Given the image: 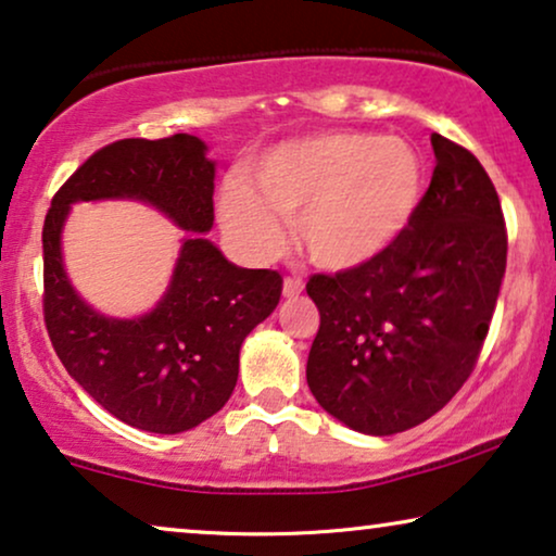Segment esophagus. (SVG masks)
<instances>
[{
    "label": "esophagus",
    "instance_id": "1",
    "mask_svg": "<svg viewBox=\"0 0 556 556\" xmlns=\"http://www.w3.org/2000/svg\"><path fill=\"white\" fill-rule=\"evenodd\" d=\"M303 293V283L299 278H286L283 280V299H299Z\"/></svg>",
    "mask_w": 556,
    "mask_h": 556
}]
</instances>
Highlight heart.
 Wrapping results in <instances>:
<instances>
[{
  "mask_svg": "<svg viewBox=\"0 0 556 556\" xmlns=\"http://www.w3.org/2000/svg\"><path fill=\"white\" fill-rule=\"evenodd\" d=\"M250 187L219 192V217L240 250L268 261L286 245L283 219L316 268L356 270L377 261L413 223L425 162L400 136L318 131L276 143L248 166Z\"/></svg>",
  "mask_w": 556,
  "mask_h": 556,
  "instance_id": "heart-1",
  "label": "heart"
}]
</instances>
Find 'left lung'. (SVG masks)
I'll return each instance as SVG.
<instances>
[{
  "instance_id": "8db88e82",
  "label": "left lung",
  "mask_w": 556,
  "mask_h": 556,
  "mask_svg": "<svg viewBox=\"0 0 556 556\" xmlns=\"http://www.w3.org/2000/svg\"><path fill=\"white\" fill-rule=\"evenodd\" d=\"M430 141L435 172L394 245L306 286L321 316L308 387L364 435L405 432L453 400L476 367L506 273L496 187L468 149L440 134Z\"/></svg>"
}]
</instances>
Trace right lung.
Segmentation results:
<instances>
[{
  "label": "right lung",
  "instance_id": "1",
  "mask_svg": "<svg viewBox=\"0 0 556 556\" xmlns=\"http://www.w3.org/2000/svg\"><path fill=\"white\" fill-rule=\"evenodd\" d=\"M215 162L192 134L124 139L96 151L52 197L42 227L45 324L75 382L131 428L177 435L207 420L238 384L240 346L280 301L276 270L240 268L204 238L215 225ZM141 201L180 229L170 286L141 317H109L74 291L62 230L73 203Z\"/></svg>",
  "mask_w": 556,
  "mask_h": 556
}]
</instances>
